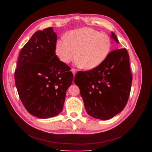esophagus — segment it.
<instances>
[{
    "label": "esophagus",
    "instance_id": "1",
    "mask_svg": "<svg viewBox=\"0 0 152 152\" xmlns=\"http://www.w3.org/2000/svg\"><path fill=\"white\" fill-rule=\"evenodd\" d=\"M71 71H72V73H73V74L74 75H75L76 73H77V70L76 69H75V68H72V69H71Z\"/></svg>",
    "mask_w": 152,
    "mask_h": 152
}]
</instances>
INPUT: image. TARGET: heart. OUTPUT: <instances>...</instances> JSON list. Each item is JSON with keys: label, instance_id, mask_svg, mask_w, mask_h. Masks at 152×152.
<instances>
[{"label": "heart", "instance_id": "b5f03b06", "mask_svg": "<svg viewBox=\"0 0 152 152\" xmlns=\"http://www.w3.org/2000/svg\"><path fill=\"white\" fill-rule=\"evenodd\" d=\"M111 47V41L108 35L84 28L69 31L65 39L57 41L56 53L63 63H69L76 58L82 68L92 69L106 59Z\"/></svg>", "mask_w": 152, "mask_h": 152}]
</instances>
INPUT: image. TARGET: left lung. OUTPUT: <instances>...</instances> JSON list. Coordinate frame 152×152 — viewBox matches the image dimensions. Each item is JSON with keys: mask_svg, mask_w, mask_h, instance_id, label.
Returning a JSON list of instances; mask_svg holds the SVG:
<instances>
[{"mask_svg": "<svg viewBox=\"0 0 152 152\" xmlns=\"http://www.w3.org/2000/svg\"><path fill=\"white\" fill-rule=\"evenodd\" d=\"M111 37L118 42L113 33ZM132 81L129 56L126 49L111 51L99 66L78 71L75 78L87 113L102 120H107L123 110Z\"/></svg>", "mask_w": 152, "mask_h": 152, "instance_id": "obj_1", "label": "left lung"}]
</instances>
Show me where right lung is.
I'll return each mask as SVG.
<instances>
[{
	"instance_id": "right-lung-1",
	"label": "right lung",
	"mask_w": 152,
	"mask_h": 152,
	"mask_svg": "<svg viewBox=\"0 0 152 152\" xmlns=\"http://www.w3.org/2000/svg\"><path fill=\"white\" fill-rule=\"evenodd\" d=\"M57 34L52 27L38 31L19 55L15 81L28 112L41 119L58 115L73 80L71 68L56 55Z\"/></svg>"
}]
</instances>
